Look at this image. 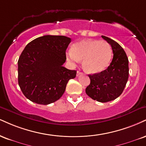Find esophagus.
Masks as SVG:
<instances>
[{"instance_id": "1", "label": "esophagus", "mask_w": 146, "mask_h": 146, "mask_svg": "<svg viewBox=\"0 0 146 146\" xmlns=\"http://www.w3.org/2000/svg\"><path fill=\"white\" fill-rule=\"evenodd\" d=\"M81 74H82V73H81L80 71H77V76H79V75H80Z\"/></svg>"}]
</instances>
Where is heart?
<instances>
[{"label":"heart","mask_w":146,"mask_h":146,"mask_svg":"<svg viewBox=\"0 0 146 146\" xmlns=\"http://www.w3.org/2000/svg\"><path fill=\"white\" fill-rule=\"evenodd\" d=\"M70 62L75 64L83 60L84 69L89 73L104 71L112 58V50L105 41L94 39L82 40L75 43L67 53Z\"/></svg>","instance_id":"1"}]
</instances>
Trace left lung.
<instances>
[{
  "mask_svg": "<svg viewBox=\"0 0 146 146\" xmlns=\"http://www.w3.org/2000/svg\"><path fill=\"white\" fill-rule=\"evenodd\" d=\"M113 50V59L107 69L88 75L90 84L86 93L91 99L101 103L113 101L123 92L129 79V60L122 47L111 38L102 36Z\"/></svg>",
  "mask_w": 146,
  "mask_h": 146,
  "instance_id": "8db88e82",
  "label": "left lung"
}]
</instances>
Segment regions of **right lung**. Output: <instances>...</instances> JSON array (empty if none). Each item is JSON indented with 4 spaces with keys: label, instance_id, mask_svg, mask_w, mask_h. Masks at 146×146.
I'll list each match as a JSON object with an SVG mask.
<instances>
[{
    "label": "right lung",
    "instance_id": "obj_1",
    "mask_svg": "<svg viewBox=\"0 0 146 146\" xmlns=\"http://www.w3.org/2000/svg\"><path fill=\"white\" fill-rule=\"evenodd\" d=\"M71 41L65 36L45 35L25 47L17 62L18 84L30 101L41 105L54 103L64 94L68 80L75 78V70L62 66Z\"/></svg>",
    "mask_w": 146,
    "mask_h": 146
}]
</instances>
